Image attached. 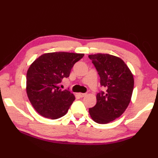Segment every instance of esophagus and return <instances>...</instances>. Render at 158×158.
<instances>
[{
    "label": "esophagus",
    "mask_w": 158,
    "mask_h": 158,
    "mask_svg": "<svg viewBox=\"0 0 158 158\" xmlns=\"http://www.w3.org/2000/svg\"><path fill=\"white\" fill-rule=\"evenodd\" d=\"M79 95L81 98H84L85 95H86V93H79Z\"/></svg>",
    "instance_id": "obj_1"
}]
</instances>
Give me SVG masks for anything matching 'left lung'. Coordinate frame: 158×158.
Segmentation results:
<instances>
[{
	"label": "left lung",
	"instance_id": "left-lung-1",
	"mask_svg": "<svg viewBox=\"0 0 158 158\" xmlns=\"http://www.w3.org/2000/svg\"><path fill=\"white\" fill-rule=\"evenodd\" d=\"M89 58L100 77L101 86L106 89L98 93L97 103L89 109V114L95 122L106 124L121 116L129 105L134 89L133 75L124 61L115 56L97 53Z\"/></svg>",
	"mask_w": 158,
	"mask_h": 158
}]
</instances>
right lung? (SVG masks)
Segmentation results:
<instances>
[{
    "instance_id": "obj_1",
    "label": "right lung",
    "mask_w": 158,
    "mask_h": 158,
    "mask_svg": "<svg viewBox=\"0 0 158 158\" xmlns=\"http://www.w3.org/2000/svg\"><path fill=\"white\" fill-rule=\"evenodd\" d=\"M84 53L53 52L44 53L29 67L26 74V93L37 113L50 119L65 116L75 100L69 90L60 84Z\"/></svg>"
}]
</instances>
